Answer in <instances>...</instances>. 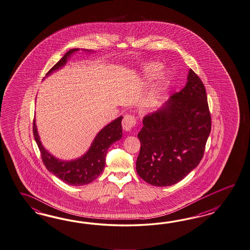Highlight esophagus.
<instances>
[{"label":"esophagus","mask_w":250,"mask_h":250,"mask_svg":"<svg viewBox=\"0 0 250 250\" xmlns=\"http://www.w3.org/2000/svg\"><path fill=\"white\" fill-rule=\"evenodd\" d=\"M137 124L136 117L133 114H126L122 121V128L126 131H130Z\"/></svg>","instance_id":"1"}]
</instances>
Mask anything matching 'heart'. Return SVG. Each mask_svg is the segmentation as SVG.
Returning a JSON list of instances; mask_svg holds the SVG:
<instances>
[{"label":"heart","instance_id":"heart-1","mask_svg":"<svg viewBox=\"0 0 250 250\" xmlns=\"http://www.w3.org/2000/svg\"><path fill=\"white\" fill-rule=\"evenodd\" d=\"M160 69H161V65L160 63H157V62H151V63H148L144 67V71L146 73V76L148 79H152V78L156 77L159 73H160ZM165 80V77L161 78V82H163ZM153 102L152 103H156V100H152Z\"/></svg>","mask_w":250,"mask_h":250}]
</instances>
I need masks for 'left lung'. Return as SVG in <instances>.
Masks as SVG:
<instances>
[{
	"label": "left lung",
	"instance_id": "obj_1",
	"mask_svg": "<svg viewBox=\"0 0 250 250\" xmlns=\"http://www.w3.org/2000/svg\"><path fill=\"white\" fill-rule=\"evenodd\" d=\"M210 130L205 86L190 69L185 87L175 92L162 109L143 119L138 133L139 176L157 187L178 183L202 160Z\"/></svg>",
	"mask_w": 250,
	"mask_h": 250
}]
</instances>
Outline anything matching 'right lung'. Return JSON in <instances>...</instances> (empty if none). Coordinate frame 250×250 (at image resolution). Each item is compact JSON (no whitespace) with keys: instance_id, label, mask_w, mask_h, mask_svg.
<instances>
[{"instance_id":"1","label":"right lung","mask_w":250,"mask_h":250,"mask_svg":"<svg viewBox=\"0 0 250 250\" xmlns=\"http://www.w3.org/2000/svg\"><path fill=\"white\" fill-rule=\"evenodd\" d=\"M77 51L79 49H71L67 51L64 56L46 73V75H49L52 71L62 67L71 54ZM122 117L121 116L104 127L97 135L87 153L78 160L68 162L55 159L51 154L48 153L47 150H45L40 141L34 121L32 123V130L46 168L69 185L83 186L89 184L103 172L109 147L112 143L119 141L122 137Z\"/></svg>"}]
</instances>
